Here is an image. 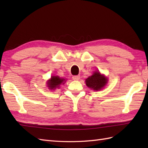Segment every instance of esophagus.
Wrapping results in <instances>:
<instances>
[{
  "label": "esophagus",
  "mask_w": 148,
  "mask_h": 148,
  "mask_svg": "<svg viewBox=\"0 0 148 148\" xmlns=\"http://www.w3.org/2000/svg\"><path fill=\"white\" fill-rule=\"evenodd\" d=\"M72 79H73V80H75V81L79 80V79H80V76H79V75H76V76H72Z\"/></svg>",
  "instance_id": "obj_1"
}]
</instances>
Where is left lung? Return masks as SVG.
<instances>
[{"label": "left lung", "mask_w": 148, "mask_h": 148, "mask_svg": "<svg viewBox=\"0 0 148 148\" xmlns=\"http://www.w3.org/2000/svg\"><path fill=\"white\" fill-rule=\"evenodd\" d=\"M107 78L102 76L99 72H95L92 76L86 79V84L88 87L95 90H99L107 83Z\"/></svg>", "instance_id": "obj_1"}]
</instances>
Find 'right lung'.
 <instances>
[{
	"label": "right lung",
	"instance_id": "add662e5",
	"mask_svg": "<svg viewBox=\"0 0 148 148\" xmlns=\"http://www.w3.org/2000/svg\"><path fill=\"white\" fill-rule=\"evenodd\" d=\"M64 79L59 77L58 76H52L51 79L48 81V86L49 89L55 90L56 88H58L62 83L64 81ZM64 84V83H63Z\"/></svg>",
	"mask_w": 148,
	"mask_h": 148
}]
</instances>
